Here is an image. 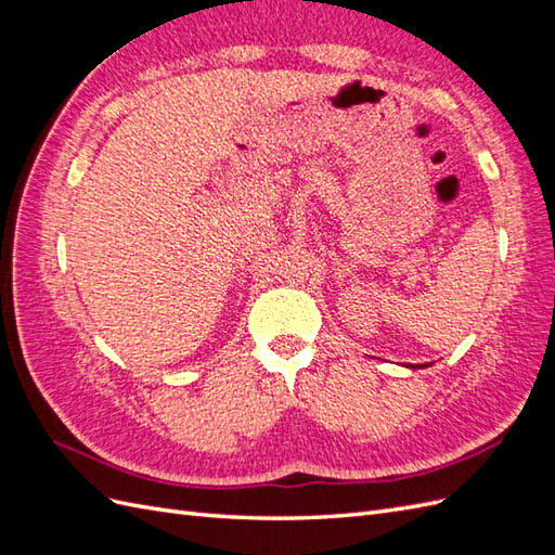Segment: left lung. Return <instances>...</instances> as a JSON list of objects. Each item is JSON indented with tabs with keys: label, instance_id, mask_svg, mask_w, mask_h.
<instances>
[{
	"label": "left lung",
	"instance_id": "left-lung-1",
	"mask_svg": "<svg viewBox=\"0 0 555 555\" xmlns=\"http://www.w3.org/2000/svg\"><path fill=\"white\" fill-rule=\"evenodd\" d=\"M408 367H414V365H408ZM418 367H428V365H426V363H424V365H418Z\"/></svg>",
	"mask_w": 555,
	"mask_h": 555
}]
</instances>
